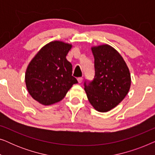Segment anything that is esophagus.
<instances>
[{
    "label": "esophagus",
    "instance_id": "1",
    "mask_svg": "<svg viewBox=\"0 0 155 155\" xmlns=\"http://www.w3.org/2000/svg\"><path fill=\"white\" fill-rule=\"evenodd\" d=\"M78 81L79 83H81V82H82V78L80 77V78H78Z\"/></svg>",
    "mask_w": 155,
    "mask_h": 155
}]
</instances>
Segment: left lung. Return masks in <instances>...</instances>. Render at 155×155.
I'll return each instance as SVG.
<instances>
[{
	"label": "left lung",
	"instance_id": "1",
	"mask_svg": "<svg viewBox=\"0 0 155 155\" xmlns=\"http://www.w3.org/2000/svg\"><path fill=\"white\" fill-rule=\"evenodd\" d=\"M94 59V76L85 80L84 90L97 111L107 112L116 107L130 90L128 68L117 51L109 45L92 48Z\"/></svg>",
	"mask_w": 155,
	"mask_h": 155
}]
</instances>
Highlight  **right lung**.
<instances>
[{"label": "right lung", "instance_id": "obj_1", "mask_svg": "<svg viewBox=\"0 0 155 155\" xmlns=\"http://www.w3.org/2000/svg\"><path fill=\"white\" fill-rule=\"evenodd\" d=\"M71 45L55 41L44 46L27 67L25 82L33 99L51 105L64 98L78 80L72 75L73 66L67 61Z\"/></svg>", "mask_w": 155, "mask_h": 155}]
</instances>
